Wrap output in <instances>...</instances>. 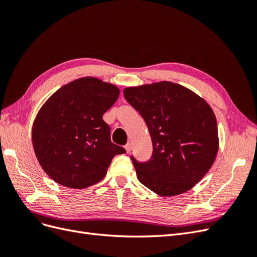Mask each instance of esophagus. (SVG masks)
<instances>
[{"label":"esophagus","instance_id":"obj_1","mask_svg":"<svg viewBox=\"0 0 257 257\" xmlns=\"http://www.w3.org/2000/svg\"><path fill=\"white\" fill-rule=\"evenodd\" d=\"M124 148H125V150H126L127 153H131V151H132V144L131 143H127Z\"/></svg>","mask_w":257,"mask_h":257}]
</instances>
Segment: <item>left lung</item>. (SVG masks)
Segmentation results:
<instances>
[{"label": "left lung", "instance_id": "1", "mask_svg": "<svg viewBox=\"0 0 257 257\" xmlns=\"http://www.w3.org/2000/svg\"><path fill=\"white\" fill-rule=\"evenodd\" d=\"M123 94L142 114L152 139L149 161L132 158L138 180L161 196L191 190L211 168L219 150L212 108L196 93L170 81L127 87Z\"/></svg>", "mask_w": 257, "mask_h": 257}]
</instances>
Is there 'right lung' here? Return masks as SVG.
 <instances>
[{
	"instance_id": "1",
	"label": "right lung",
	"mask_w": 257,
	"mask_h": 257,
	"mask_svg": "<svg viewBox=\"0 0 257 257\" xmlns=\"http://www.w3.org/2000/svg\"><path fill=\"white\" fill-rule=\"evenodd\" d=\"M120 90L95 77L68 82L46 100L32 126L38 163L53 181L71 189L99 182L124 148L110 141L103 114L116 102Z\"/></svg>"
}]
</instances>
